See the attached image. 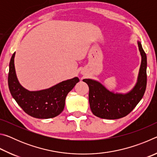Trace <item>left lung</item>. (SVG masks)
Wrapping results in <instances>:
<instances>
[{
    "label": "left lung",
    "mask_w": 157,
    "mask_h": 157,
    "mask_svg": "<svg viewBox=\"0 0 157 157\" xmlns=\"http://www.w3.org/2000/svg\"><path fill=\"white\" fill-rule=\"evenodd\" d=\"M138 46L141 55V63L136 84L129 92L115 94L96 80L83 79L89 86L90 108L95 116L110 120L123 118L131 112L142 99L147 85V56L140 42L138 41Z\"/></svg>",
    "instance_id": "left-lung-1"
}]
</instances>
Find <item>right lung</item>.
<instances>
[{
	"label": "right lung",
	"instance_id": "1",
	"mask_svg": "<svg viewBox=\"0 0 157 157\" xmlns=\"http://www.w3.org/2000/svg\"><path fill=\"white\" fill-rule=\"evenodd\" d=\"M15 52L10 59L8 74L10 91L17 104L26 113L40 119L54 118L62 112L66 95L79 82L78 78L67 79L49 89L30 91L18 81L14 67Z\"/></svg>",
	"mask_w": 157,
	"mask_h": 157
}]
</instances>
